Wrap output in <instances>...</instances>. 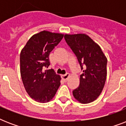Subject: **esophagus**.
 <instances>
[{"instance_id":"obj_1","label":"esophagus","mask_w":126,"mask_h":126,"mask_svg":"<svg viewBox=\"0 0 126 126\" xmlns=\"http://www.w3.org/2000/svg\"><path fill=\"white\" fill-rule=\"evenodd\" d=\"M69 77H70V74H69V73H66L65 75H62V76H61V78H62V79H63L64 80L67 81V79H69Z\"/></svg>"}]
</instances>
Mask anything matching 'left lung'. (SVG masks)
<instances>
[{
    "label": "left lung",
    "instance_id": "obj_1",
    "mask_svg": "<svg viewBox=\"0 0 126 126\" xmlns=\"http://www.w3.org/2000/svg\"><path fill=\"white\" fill-rule=\"evenodd\" d=\"M64 38L83 70L80 85L73 91V96L81 103H90L103 91L107 79V59L99 46L87 34H65Z\"/></svg>",
    "mask_w": 126,
    "mask_h": 126
}]
</instances>
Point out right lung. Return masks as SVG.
Returning a JSON list of instances; mask_svg holds the SVG:
<instances>
[{
	"label": "right lung",
	"mask_w": 126,
	"mask_h": 126,
	"mask_svg": "<svg viewBox=\"0 0 126 126\" xmlns=\"http://www.w3.org/2000/svg\"><path fill=\"white\" fill-rule=\"evenodd\" d=\"M63 37L61 33L43 31L30 38L21 51L20 73L25 89L31 97L39 103L53 99L61 77L49 65V55Z\"/></svg>",
	"instance_id": "add662e5"
}]
</instances>
